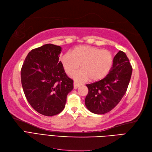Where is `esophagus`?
Returning a JSON list of instances; mask_svg holds the SVG:
<instances>
[{"mask_svg":"<svg viewBox=\"0 0 152 152\" xmlns=\"http://www.w3.org/2000/svg\"><path fill=\"white\" fill-rule=\"evenodd\" d=\"M80 85H81V84L77 82V81H75V80L74 81V83H73L74 89H77V88H78L80 86Z\"/></svg>","mask_w":152,"mask_h":152,"instance_id":"obj_1","label":"esophagus"}]
</instances>
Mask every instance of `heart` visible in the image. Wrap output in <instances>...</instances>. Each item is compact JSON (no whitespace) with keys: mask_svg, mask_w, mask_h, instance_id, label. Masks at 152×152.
I'll list each match as a JSON object with an SVG mask.
<instances>
[{"mask_svg":"<svg viewBox=\"0 0 152 152\" xmlns=\"http://www.w3.org/2000/svg\"><path fill=\"white\" fill-rule=\"evenodd\" d=\"M61 63L66 73L72 74L78 80H98L105 77L112 67L113 56L111 51L90 46L75 47L71 53L61 57Z\"/></svg>","mask_w":152,"mask_h":152,"instance_id":"1","label":"heart"}]
</instances>
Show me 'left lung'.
<instances>
[{
	"label": "left lung",
	"instance_id": "8db88e82",
	"mask_svg": "<svg viewBox=\"0 0 152 152\" xmlns=\"http://www.w3.org/2000/svg\"><path fill=\"white\" fill-rule=\"evenodd\" d=\"M132 73V67L126 55L119 51L106 77L86 84L88 94L85 105L88 110L95 114H104L113 109L126 92Z\"/></svg>",
	"mask_w": 152,
	"mask_h": 152
}]
</instances>
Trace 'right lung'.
<instances>
[{
  "instance_id": "right-lung-1",
  "label": "right lung",
  "mask_w": 152,
  "mask_h": 152,
  "mask_svg": "<svg viewBox=\"0 0 152 152\" xmlns=\"http://www.w3.org/2000/svg\"><path fill=\"white\" fill-rule=\"evenodd\" d=\"M61 46L47 44L29 51L21 69L24 95L32 108L46 116L64 110L73 80L66 75L58 55Z\"/></svg>"
}]
</instances>
